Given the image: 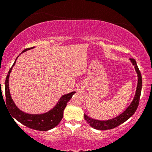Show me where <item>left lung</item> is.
<instances>
[{
    "label": "left lung",
    "mask_w": 152,
    "mask_h": 152,
    "mask_svg": "<svg viewBox=\"0 0 152 152\" xmlns=\"http://www.w3.org/2000/svg\"><path fill=\"white\" fill-rule=\"evenodd\" d=\"M129 60L132 62V65L135 68V71L137 74L138 76V83L137 86V90H136V94L134 96V99L132 100L130 105L126 108V109L124 111L119 114L116 117L111 118L109 120H105V121H102V120L94 119L87 116L84 114V118L87 123L90 125L92 128L98 130H108L114 129L115 127H117L120 124H123L126 120H128L131 116H133V114L137 111L138 106H139V99H140L141 92H142V75L138 68L137 62L134 58H129Z\"/></svg>",
    "instance_id": "left-lung-1"
}]
</instances>
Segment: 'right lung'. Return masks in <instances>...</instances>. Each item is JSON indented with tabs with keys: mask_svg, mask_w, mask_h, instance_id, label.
Instances as JSON below:
<instances>
[{
	"mask_svg": "<svg viewBox=\"0 0 152 152\" xmlns=\"http://www.w3.org/2000/svg\"><path fill=\"white\" fill-rule=\"evenodd\" d=\"M34 48V47L26 48V49L23 50L22 53L26 52L28 50L32 49ZM16 59H15L13 66L15 65ZM13 66L10 68L9 71H8L6 82H5L6 106L9 112L11 114L12 117L15 118L17 121L21 123L22 124L25 125L26 126L35 130L48 131L53 129L61 121L63 116H64V111L65 109L66 104L70 101L72 96L76 93V91H73L69 94L63 95L58 100V102H57V104H56V106L53 109L48 111V112L40 114H27V113L23 112L17 107V106L13 102V99L11 98V96H10L8 81H9L10 74L11 72L12 69H13Z\"/></svg>",
	"mask_w": 152,
	"mask_h": 152,
	"instance_id": "add662e5",
	"label": "right lung"
}]
</instances>
